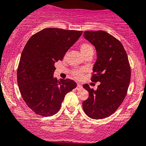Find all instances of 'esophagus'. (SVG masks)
Segmentation results:
<instances>
[{"label": "esophagus", "instance_id": "1", "mask_svg": "<svg viewBox=\"0 0 146 146\" xmlns=\"http://www.w3.org/2000/svg\"><path fill=\"white\" fill-rule=\"evenodd\" d=\"M81 88H82V85H81L80 84H77V87H76L77 90H78V89H81Z\"/></svg>", "mask_w": 146, "mask_h": 146}]
</instances>
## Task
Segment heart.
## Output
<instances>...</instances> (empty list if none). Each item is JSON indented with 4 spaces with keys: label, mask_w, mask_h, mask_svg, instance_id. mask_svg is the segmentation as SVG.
Here are the masks:
<instances>
[{
    "label": "heart",
    "mask_w": 146,
    "mask_h": 146,
    "mask_svg": "<svg viewBox=\"0 0 146 146\" xmlns=\"http://www.w3.org/2000/svg\"><path fill=\"white\" fill-rule=\"evenodd\" d=\"M80 51L82 54L83 56H86V55H89V54H94V48L89 43H83L81 44L80 46ZM83 70H74L72 72V75L74 78H77V79H79L82 76Z\"/></svg>",
    "instance_id": "obj_1"
}]
</instances>
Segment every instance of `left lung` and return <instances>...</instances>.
<instances>
[{
	"label": "left lung",
	"mask_w": 146,
	"mask_h": 146,
	"mask_svg": "<svg viewBox=\"0 0 146 146\" xmlns=\"http://www.w3.org/2000/svg\"><path fill=\"white\" fill-rule=\"evenodd\" d=\"M84 37L95 47L97 60L93 68L91 81L100 82L96 90L87 84L83 87L89 98L82 102L89 117L101 119L114 113L126 96L131 78V70L124 47L105 31H86Z\"/></svg>",
	"instance_id": "8db88e82"
}]
</instances>
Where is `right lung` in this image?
Returning <instances> with one entry per match:
<instances>
[{
  "instance_id": "add662e5",
  "label": "right lung",
  "mask_w": 146,
  "mask_h": 146,
  "mask_svg": "<svg viewBox=\"0 0 146 146\" xmlns=\"http://www.w3.org/2000/svg\"><path fill=\"white\" fill-rule=\"evenodd\" d=\"M82 34L77 30L45 28L25 44L17 70V82L23 100L36 114H55L67 93L77 86L70 79L57 81L53 74L55 64L63 60Z\"/></svg>"
}]
</instances>
